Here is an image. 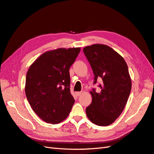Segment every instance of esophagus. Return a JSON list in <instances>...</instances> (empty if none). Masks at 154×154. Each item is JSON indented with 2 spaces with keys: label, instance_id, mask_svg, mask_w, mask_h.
Instances as JSON below:
<instances>
[{
  "label": "esophagus",
  "instance_id": "1",
  "mask_svg": "<svg viewBox=\"0 0 154 154\" xmlns=\"http://www.w3.org/2000/svg\"><path fill=\"white\" fill-rule=\"evenodd\" d=\"M82 92H76V94L77 96H80L82 94Z\"/></svg>",
  "mask_w": 154,
  "mask_h": 154
}]
</instances>
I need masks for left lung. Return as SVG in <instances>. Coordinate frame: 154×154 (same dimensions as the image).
<instances>
[{"mask_svg": "<svg viewBox=\"0 0 154 154\" xmlns=\"http://www.w3.org/2000/svg\"><path fill=\"white\" fill-rule=\"evenodd\" d=\"M94 74V83L101 78L100 92L91 91L92 103L86 108L91 122L99 126L114 123L127 104L132 88V81L124 58L113 49L96 44L83 49Z\"/></svg>", "mask_w": 154, "mask_h": 154, "instance_id": "1", "label": "left lung"}]
</instances>
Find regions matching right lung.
I'll return each mask as SVG.
<instances>
[{"instance_id": "obj_1", "label": "right lung", "mask_w": 154, "mask_h": 154, "mask_svg": "<svg viewBox=\"0 0 154 154\" xmlns=\"http://www.w3.org/2000/svg\"><path fill=\"white\" fill-rule=\"evenodd\" d=\"M80 48H59L43 53L26 74L25 92L32 109L45 122L57 124L67 118L74 103L70 92L69 68Z\"/></svg>"}]
</instances>
